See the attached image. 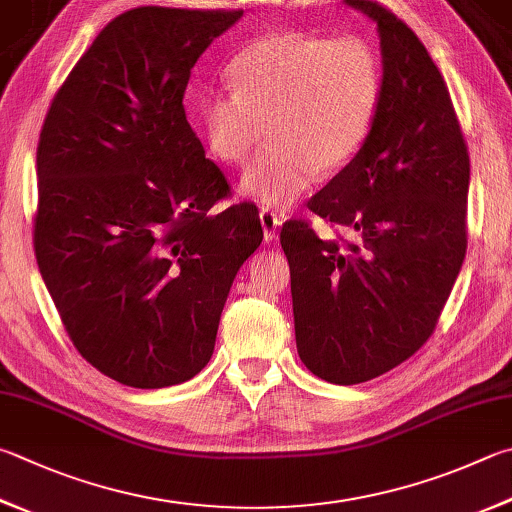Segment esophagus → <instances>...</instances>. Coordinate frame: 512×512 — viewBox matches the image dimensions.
Listing matches in <instances>:
<instances>
[{
    "label": "esophagus",
    "instance_id": "esophagus-1",
    "mask_svg": "<svg viewBox=\"0 0 512 512\" xmlns=\"http://www.w3.org/2000/svg\"><path fill=\"white\" fill-rule=\"evenodd\" d=\"M259 219H262V228H264V239L266 241H273L275 235H277V226H280L282 217L277 215L275 210H268V208H262L259 210Z\"/></svg>",
    "mask_w": 512,
    "mask_h": 512
}]
</instances>
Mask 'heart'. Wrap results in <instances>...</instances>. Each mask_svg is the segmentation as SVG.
<instances>
[{
    "mask_svg": "<svg viewBox=\"0 0 512 512\" xmlns=\"http://www.w3.org/2000/svg\"><path fill=\"white\" fill-rule=\"evenodd\" d=\"M235 91L201 100L197 123L219 163L244 165L262 138L271 145L241 179L250 199L288 208L322 172L360 154L383 102V64L358 35L277 31L228 64Z\"/></svg>",
    "mask_w": 512,
    "mask_h": 512,
    "instance_id": "1",
    "label": "heart"
}]
</instances>
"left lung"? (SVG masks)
I'll return each mask as SVG.
<instances>
[{
  "label": "left lung",
  "instance_id": "obj_1",
  "mask_svg": "<svg viewBox=\"0 0 512 512\" xmlns=\"http://www.w3.org/2000/svg\"><path fill=\"white\" fill-rule=\"evenodd\" d=\"M347 4L378 24L383 102L360 154L306 203L333 237L306 219L280 232L297 353L336 385L385 374L432 336L466 257L470 185L459 116L423 42L383 4Z\"/></svg>",
  "mask_w": 512,
  "mask_h": 512
}]
</instances>
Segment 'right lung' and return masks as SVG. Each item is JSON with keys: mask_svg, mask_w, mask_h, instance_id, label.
<instances>
[{"mask_svg": "<svg viewBox=\"0 0 512 512\" xmlns=\"http://www.w3.org/2000/svg\"><path fill=\"white\" fill-rule=\"evenodd\" d=\"M244 11L138 6L82 53L37 143L33 248L73 347L127 387L208 365L239 266L262 244L183 107L190 71Z\"/></svg>", "mask_w": 512, "mask_h": 512, "instance_id": "1", "label": "right lung"}]
</instances>
